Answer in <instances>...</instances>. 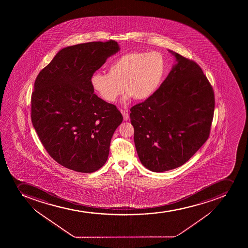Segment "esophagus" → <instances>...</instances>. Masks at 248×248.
I'll return each mask as SVG.
<instances>
[{"label":"esophagus","instance_id":"34e87169","mask_svg":"<svg viewBox=\"0 0 248 248\" xmlns=\"http://www.w3.org/2000/svg\"><path fill=\"white\" fill-rule=\"evenodd\" d=\"M121 112H122L124 120H128L129 119V114H128V110H121Z\"/></svg>","mask_w":248,"mask_h":248}]
</instances>
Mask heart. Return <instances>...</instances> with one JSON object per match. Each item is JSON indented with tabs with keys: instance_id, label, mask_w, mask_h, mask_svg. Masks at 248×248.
<instances>
[{
	"instance_id": "1",
	"label": "heart",
	"mask_w": 248,
	"mask_h": 248,
	"mask_svg": "<svg viewBox=\"0 0 248 248\" xmlns=\"http://www.w3.org/2000/svg\"><path fill=\"white\" fill-rule=\"evenodd\" d=\"M167 68V61L161 52H128L109 64L108 74L94 73L91 86L108 103L115 102L123 90L127 93L126 98L146 100L159 88Z\"/></svg>"
}]
</instances>
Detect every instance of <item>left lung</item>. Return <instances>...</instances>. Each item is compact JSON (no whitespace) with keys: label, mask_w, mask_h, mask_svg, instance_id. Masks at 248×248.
<instances>
[{"label":"left lung","mask_w":248,"mask_h":248,"mask_svg":"<svg viewBox=\"0 0 248 248\" xmlns=\"http://www.w3.org/2000/svg\"><path fill=\"white\" fill-rule=\"evenodd\" d=\"M177 64L150 98L130 109L140 162L154 172L184 165L208 140L214 89L197 63L172 52Z\"/></svg>","instance_id":"left-lung-1"}]
</instances>
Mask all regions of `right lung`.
<instances>
[{
  "label": "right lung",
  "instance_id": "obj_1",
  "mask_svg": "<svg viewBox=\"0 0 248 248\" xmlns=\"http://www.w3.org/2000/svg\"><path fill=\"white\" fill-rule=\"evenodd\" d=\"M119 50L114 40L65 47L35 79L32 124L48 155L68 169L92 173L108 160L123 116L93 93L91 78Z\"/></svg>",
  "mask_w": 248,
  "mask_h": 248
}]
</instances>
